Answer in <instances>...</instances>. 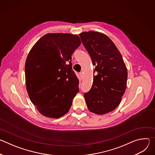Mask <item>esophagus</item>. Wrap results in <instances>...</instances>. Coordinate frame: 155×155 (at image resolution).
<instances>
[{"label": "esophagus", "instance_id": "esophagus-1", "mask_svg": "<svg viewBox=\"0 0 155 155\" xmlns=\"http://www.w3.org/2000/svg\"><path fill=\"white\" fill-rule=\"evenodd\" d=\"M80 76L81 79H82V78H83V73H82V72H80Z\"/></svg>", "mask_w": 155, "mask_h": 155}]
</instances>
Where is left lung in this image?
I'll return each instance as SVG.
<instances>
[{"instance_id": "left-lung-1", "label": "left lung", "mask_w": 155, "mask_h": 155, "mask_svg": "<svg viewBox=\"0 0 155 155\" xmlns=\"http://www.w3.org/2000/svg\"><path fill=\"white\" fill-rule=\"evenodd\" d=\"M83 45L96 66L91 90L84 94L90 112L104 115L115 110L125 93L127 72L123 57L106 35L89 31L80 34Z\"/></svg>"}]
</instances>
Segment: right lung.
<instances>
[{
    "mask_svg": "<svg viewBox=\"0 0 155 155\" xmlns=\"http://www.w3.org/2000/svg\"><path fill=\"white\" fill-rule=\"evenodd\" d=\"M80 44L77 35L47 34L29 51L25 64L26 90L41 115L59 118L70 110L79 91L72 54Z\"/></svg>",
    "mask_w": 155,
    "mask_h": 155,
    "instance_id": "right-lung-1",
    "label": "right lung"
}]
</instances>
